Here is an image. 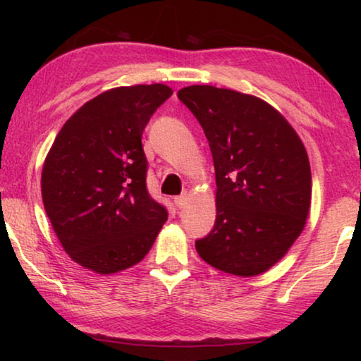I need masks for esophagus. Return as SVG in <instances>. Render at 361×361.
Returning <instances> with one entry per match:
<instances>
[{
    "mask_svg": "<svg viewBox=\"0 0 361 361\" xmlns=\"http://www.w3.org/2000/svg\"><path fill=\"white\" fill-rule=\"evenodd\" d=\"M187 200H189V194H187V192H184V194L179 195V197H176L174 202H176L177 209H182V207L187 204Z\"/></svg>",
    "mask_w": 361,
    "mask_h": 361,
    "instance_id": "1",
    "label": "esophagus"
}]
</instances>
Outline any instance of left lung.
Listing matches in <instances>:
<instances>
[{
	"mask_svg": "<svg viewBox=\"0 0 361 361\" xmlns=\"http://www.w3.org/2000/svg\"><path fill=\"white\" fill-rule=\"evenodd\" d=\"M209 140L215 166L214 230L195 241L205 263L251 278L268 271L302 233L312 176L289 121L258 97L190 85L177 92Z\"/></svg>",
	"mask_w": 361,
	"mask_h": 361,
	"instance_id": "left-lung-1",
	"label": "left lung"
}]
</instances>
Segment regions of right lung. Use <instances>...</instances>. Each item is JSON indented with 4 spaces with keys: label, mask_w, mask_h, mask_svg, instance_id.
I'll use <instances>...</instances> for the list:
<instances>
[{
    "label": "right lung",
    "mask_w": 361,
    "mask_h": 361,
    "mask_svg": "<svg viewBox=\"0 0 361 361\" xmlns=\"http://www.w3.org/2000/svg\"><path fill=\"white\" fill-rule=\"evenodd\" d=\"M172 95L164 83L116 87L66 121L42 166L46 214L66 253L97 274H113L149 253L167 212L146 189L141 136Z\"/></svg>",
    "instance_id": "1"
}]
</instances>
